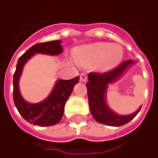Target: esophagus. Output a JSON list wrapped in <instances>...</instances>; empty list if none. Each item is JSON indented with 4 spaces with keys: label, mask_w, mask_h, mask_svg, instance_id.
I'll return each instance as SVG.
<instances>
[{
    "label": "esophagus",
    "mask_w": 158,
    "mask_h": 158,
    "mask_svg": "<svg viewBox=\"0 0 158 158\" xmlns=\"http://www.w3.org/2000/svg\"><path fill=\"white\" fill-rule=\"evenodd\" d=\"M87 79H88V76H87L86 74H84V73H82L80 74V80L82 82H86Z\"/></svg>",
    "instance_id": "1"
}]
</instances>
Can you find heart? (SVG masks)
I'll return each mask as SVG.
<instances>
[{"label": "heart", "mask_w": 158, "mask_h": 158, "mask_svg": "<svg viewBox=\"0 0 158 158\" xmlns=\"http://www.w3.org/2000/svg\"><path fill=\"white\" fill-rule=\"evenodd\" d=\"M123 54L120 46L103 43L84 46L76 52L80 60L93 64L99 63L102 69H111L117 65L122 60Z\"/></svg>", "instance_id": "obj_1"}]
</instances>
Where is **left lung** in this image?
Returning <instances> with one entry per match:
<instances>
[{"mask_svg":"<svg viewBox=\"0 0 158 158\" xmlns=\"http://www.w3.org/2000/svg\"><path fill=\"white\" fill-rule=\"evenodd\" d=\"M132 63V60H125L117 67L108 71L90 72L89 74V82L86 87L89 108L98 122L110 126H121L132 120L139 112L142 106L131 115H119L108 107L105 101L107 84L115 81Z\"/></svg>","mask_w":158,"mask_h":158,"instance_id":"1","label":"left lung"}]
</instances>
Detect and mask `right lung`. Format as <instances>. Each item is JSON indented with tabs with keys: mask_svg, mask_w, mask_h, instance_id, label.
<instances>
[{
	"mask_svg": "<svg viewBox=\"0 0 158 158\" xmlns=\"http://www.w3.org/2000/svg\"><path fill=\"white\" fill-rule=\"evenodd\" d=\"M62 52L60 41H51L37 43L19 58L13 77L14 102L19 114L30 124L44 127L60 122L64 114V104L70 96L74 86L79 81V77L77 76L69 80L60 79L48 98L39 103L30 104L23 100L19 90V79L23 64L35 53L58 55Z\"/></svg>",
	"mask_w": 158,
	"mask_h": 158,
	"instance_id": "1",
	"label": "right lung"
}]
</instances>
